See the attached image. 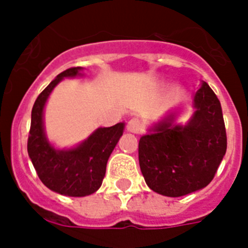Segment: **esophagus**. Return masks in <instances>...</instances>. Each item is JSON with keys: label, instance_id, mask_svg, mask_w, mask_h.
Instances as JSON below:
<instances>
[{"label": "esophagus", "instance_id": "34e87169", "mask_svg": "<svg viewBox=\"0 0 248 248\" xmlns=\"http://www.w3.org/2000/svg\"><path fill=\"white\" fill-rule=\"evenodd\" d=\"M126 129H128V131H130V133L139 134V133H141L143 125H141V122H140L138 118H131L128 122V124H126Z\"/></svg>", "mask_w": 248, "mask_h": 248}]
</instances>
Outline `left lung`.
Masks as SVG:
<instances>
[{"mask_svg": "<svg viewBox=\"0 0 248 248\" xmlns=\"http://www.w3.org/2000/svg\"><path fill=\"white\" fill-rule=\"evenodd\" d=\"M195 111L185 125L168 114L139 140V165L146 185L179 198L203 189L217 171L227 148L220 100L206 82L194 95Z\"/></svg>", "mask_w": 248, "mask_h": 248, "instance_id": "8db88e82", "label": "left lung"}]
</instances>
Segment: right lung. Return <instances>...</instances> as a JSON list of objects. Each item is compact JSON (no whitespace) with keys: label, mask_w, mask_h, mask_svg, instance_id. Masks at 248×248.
<instances>
[{"label":"right lung","mask_w":248,"mask_h":248,"mask_svg":"<svg viewBox=\"0 0 248 248\" xmlns=\"http://www.w3.org/2000/svg\"><path fill=\"white\" fill-rule=\"evenodd\" d=\"M82 67L59 73L34 102L31 115L27 150L37 175L48 189L65 196L82 198L97 191L105 176L107 163L125 128L118 123L98 128L87 140L72 149L54 148L48 141L43 125V110L49 94L63 78L82 76Z\"/></svg>","instance_id":"add662e5"}]
</instances>
